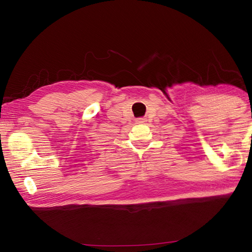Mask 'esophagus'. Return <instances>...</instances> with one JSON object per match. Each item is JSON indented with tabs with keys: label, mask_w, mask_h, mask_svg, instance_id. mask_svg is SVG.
<instances>
[{
	"label": "esophagus",
	"mask_w": 252,
	"mask_h": 252,
	"mask_svg": "<svg viewBox=\"0 0 252 252\" xmlns=\"http://www.w3.org/2000/svg\"><path fill=\"white\" fill-rule=\"evenodd\" d=\"M136 122H138V123H144V119H138V120H136Z\"/></svg>",
	"instance_id": "34e87169"
}]
</instances>
